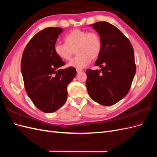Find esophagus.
Wrapping results in <instances>:
<instances>
[{
  "instance_id": "1",
  "label": "esophagus",
  "mask_w": 157,
  "mask_h": 157,
  "mask_svg": "<svg viewBox=\"0 0 157 157\" xmlns=\"http://www.w3.org/2000/svg\"><path fill=\"white\" fill-rule=\"evenodd\" d=\"M82 71H83L82 69H77V73H80V72H82Z\"/></svg>"
}]
</instances>
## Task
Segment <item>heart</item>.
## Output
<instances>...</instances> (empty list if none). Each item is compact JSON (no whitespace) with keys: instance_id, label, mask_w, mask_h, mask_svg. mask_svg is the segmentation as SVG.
Returning <instances> with one entry per match:
<instances>
[{"instance_id":"obj_1","label":"heart","mask_w":157,"mask_h":157,"mask_svg":"<svg viewBox=\"0 0 157 157\" xmlns=\"http://www.w3.org/2000/svg\"><path fill=\"white\" fill-rule=\"evenodd\" d=\"M64 40L65 43L56 42L54 50L62 60H69L76 51L77 56L69 62V67L83 69L91 59H97L101 52V39L96 32L75 29L71 31Z\"/></svg>"}]
</instances>
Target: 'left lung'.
Segmentation results:
<instances>
[{
  "label": "left lung",
  "instance_id": "obj_1",
  "mask_svg": "<svg viewBox=\"0 0 157 157\" xmlns=\"http://www.w3.org/2000/svg\"><path fill=\"white\" fill-rule=\"evenodd\" d=\"M92 26L100 36L102 50L95 65L101 70L86 71V88L90 97L109 106L124 98L136 74L134 49L130 40L117 27L106 21Z\"/></svg>",
  "mask_w": 157,
  "mask_h": 157
}]
</instances>
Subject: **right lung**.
I'll return each instance as SVG.
<instances>
[{"label":"right lung","instance_id":"1","mask_svg":"<svg viewBox=\"0 0 157 157\" xmlns=\"http://www.w3.org/2000/svg\"><path fill=\"white\" fill-rule=\"evenodd\" d=\"M59 27H47L37 33L23 51L21 71L28 96L42 112L58 110L67 101L68 84L77 75L72 67L64 69L65 65L55 54L54 46Z\"/></svg>","mask_w":157,"mask_h":157}]
</instances>
